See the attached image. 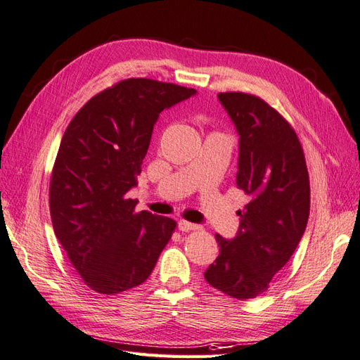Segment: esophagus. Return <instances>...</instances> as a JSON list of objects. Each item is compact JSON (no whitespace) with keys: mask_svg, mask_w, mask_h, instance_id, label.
<instances>
[{"mask_svg":"<svg viewBox=\"0 0 360 360\" xmlns=\"http://www.w3.org/2000/svg\"><path fill=\"white\" fill-rule=\"evenodd\" d=\"M179 229L181 232H191V231H198L200 226L198 224H194V223H189L186 220H180L179 221Z\"/></svg>","mask_w":360,"mask_h":360,"instance_id":"esophagus-1","label":"esophagus"}]
</instances>
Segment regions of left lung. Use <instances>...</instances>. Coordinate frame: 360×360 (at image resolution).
I'll return each mask as SVG.
<instances>
[{"label":"left lung","mask_w":360,"mask_h":360,"mask_svg":"<svg viewBox=\"0 0 360 360\" xmlns=\"http://www.w3.org/2000/svg\"><path fill=\"white\" fill-rule=\"evenodd\" d=\"M218 99L240 134L236 186L249 195L233 240L215 235L220 255L205 271L217 290L236 300L264 293L293 255L310 214V179L293 127L255 94L226 91Z\"/></svg>","instance_id":"obj_1"}]
</instances>
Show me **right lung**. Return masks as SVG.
Listing matches in <instances>:
<instances>
[{
    "mask_svg": "<svg viewBox=\"0 0 360 360\" xmlns=\"http://www.w3.org/2000/svg\"><path fill=\"white\" fill-rule=\"evenodd\" d=\"M194 89L131 77L98 93L70 122L50 177V215L85 285L116 295L145 283L175 231L172 218L136 212L128 191L159 114Z\"/></svg>",
    "mask_w": 360,
    "mask_h": 360,
    "instance_id": "right-lung-1",
    "label": "right lung"
}]
</instances>
